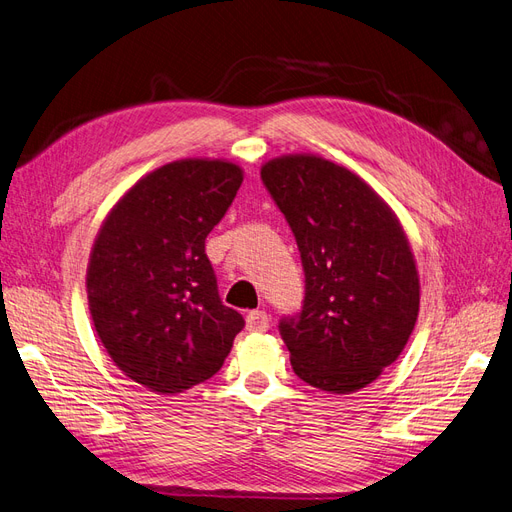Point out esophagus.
Returning <instances> with one entry per match:
<instances>
[{
  "mask_svg": "<svg viewBox=\"0 0 512 512\" xmlns=\"http://www.w3.org/2000/svg\"><path fill=\"white\" fill-rule=\"evenodd\" d=\"M270 327V315L266 310H251L246 315V329L249 332H268Z\"/></svg>",
  "mask_w": 512,
  "mask_h": 512,
  "instance_id": "obj_1",
  "label": "esophagus"
}]
</instances>
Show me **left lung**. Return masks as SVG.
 Returning <instances> with one entry per match:
<instances>
[{"mask_svg":"<svg viewBox=\"0 0 512 512\" xmlns=\"http://www.w3.org/2000/svg\"><path fill=\"white\" fill-rule=\"evenodd\" d=\"M261 180L298 242L306 293L278 329L293 372L353 393L400 357L419 315V274L393 210L357 174L317 155L263 163Z\"/></svg>","mask_w":512,"mask_h":512,"instance_id":"left-lung-1","label":"left lung"}]
</instances>
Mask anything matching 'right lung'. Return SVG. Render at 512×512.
<instances>
[{
	"mask_svg": "<svg viewBox=\"0 0 512 512\" xmlns=\"http://www.w3.org/2000/svg\"><path fill=\"white\" fill-rule=\"evenodd\" d=\"M225 159H180L146 174L108 212L91 249L95 332L131 381L174 395L208 381L244 327L206 257L242 185Z\"/></svg>",
	"mask_w": 512,
	"mask_h": 512,
	"instance_id": "obj_1",
	"label": "right lung"
}]
</instances>
